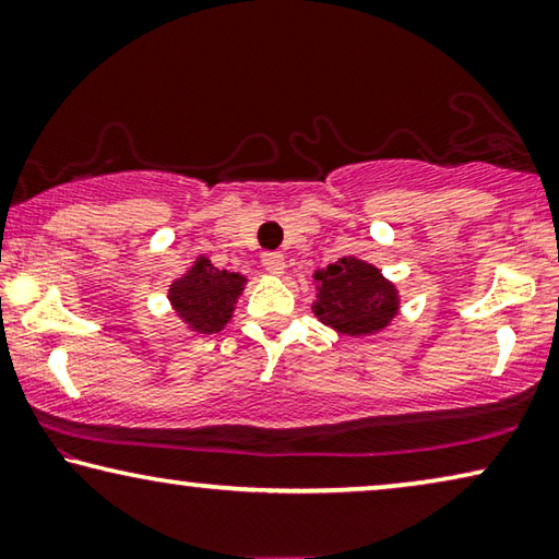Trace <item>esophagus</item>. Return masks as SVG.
I'll list each match as a JSON object with an SVG mask.
<instances>
[{
    "instance_id": "obj_1",
    "label": "esophagus",
    "mask_w": 559,
    "mask_h": 559,
    "mask_svg": "<svg viewBox=\"0 0 559 559\" xmlns=\"http://www.w3.org/2000/svg\"><path fill=\"white\" fill-rule=\"evenodd\" d=\"M263 269L273 273V276H281L286 271V258L281 253H263Z\"/></svg>"
}]
</instances>
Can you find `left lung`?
<instances>
[{"label":"left lung","instance_id":"1","mask_svg":"<svg viewBox=\"0 0 559 559\" xmlns=\"http://www.w3.org/2000/svg\"><path fill=\"white\" fill-rule=\"evenodd\" d=\"M311 311L338 336L369 338L391 326L402 311L396 283L364 258L346 255L313 271Z\"/></svg>","mask_w":559,"mask_h":559}]
</instances>
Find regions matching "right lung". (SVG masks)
<instances>
[{"mask_svg": "<svg viewBox=\"0 0 559 559\" xmlns=\"http://www.w3.org/2000/svg\"><path fill=\"white\" fill-rule=\"evenodd\" d=\"M246 286L248 276L243 273L221 271L211 258L198 255L182 276L170 281L168 304L182 326L195 336H215L233 321Z\"/></svg>", "mask_w": 559, "mask_h": 559, "instance_id": "right-lung-1", "label": "right lung"}]
</instances>
